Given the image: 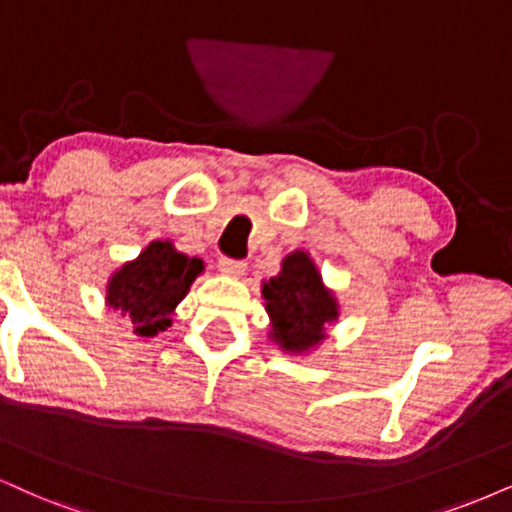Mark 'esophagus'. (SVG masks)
I'll return each mask as SVG.
<instances>
[{
    "label": "esophagus",
    "instance_id": "1",
    "mask_svg": "<svg viewBox=\"0 0 512 512\" xmlns=\"http://www.w3.org/2000/svg\"><path fill=\"white\" fill-rule=\"evenodd\" d=\"M218 268H220V273H225L230 277H242L246 273V263L244 261H232V258H220Z\"/></svg>",
    "mask_w": 512,
    "mask_h": 512
}]
</instances>
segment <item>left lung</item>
I'll use <instances>...</instances> for the list:
<instances>
[{
	"instance_id": "1",
	"label": "left lung",
	"mask_w": 512,
	"mask_h": 512,
	"mask_svg": "<svg viewBox=\"0 0 512 512\" xmlns=\"http://www.w3.org/2000/svg\"><path fill=\"white\" fill-rule=\"evenodd\" d=\"M270 318L268 339L289 356H311L339 320V301L306 249L282 258L280 273L261 282Z\"/></svg>"
}]
</instances>
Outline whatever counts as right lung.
I'll return each mask as SVG.
<instances>
[{
    "label": "right lung",
    "mask_w": 512,
    "mask_h": 512,
    "mask_svg": "<svg viewBox=\"0 0 512 512\" xmlns=\"http://www.w3.org/2000/svg\"><path fill=\"white\" fill-rule=\"evenodd\" d=\"M204 261L175 249L173 239H154L106 280L104 304L130 320L140 339L159 337L173 325L175 308L204 273Z\"/></svg>",
    "instance_id": "right-lung-1"
}]
</instances>
